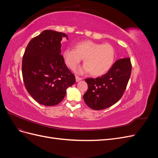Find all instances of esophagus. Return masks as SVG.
I'll use <instances>...</instances> for the list:
<instances>
[{
	"mask_svg": "<svg viewBox=\"0 0 158 158\" xmlns=\"http://www.w3.org/2000/svg\"><path fill=\"white\" fill-rule=\"evenodd\" d=\"M82 80V78H80V77H78V76H76V82H79V81H80V80Z\"/></svg>",
	"mask_w": 158,
	"mask_h": 158,
	"instance_id": "esophagus-1",
	"label": "esophagus"
}]
</instances>
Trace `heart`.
Wrapping results in <instances>:
<instances>
[{
    "label": "heart",
    "mask_w": 158,
    "mask_h": 158,
    "mask_svg": "<svg viewBox=\"0 0 158 158\" xmlns=\"http://www.w3.org/2000/svg\"><path fill=\"white\" fill-rule=\"evenodd\" d=\"M66 64L74 69L84 59V64L78 73H89L94 76L106 73L111 67L115 57V51L110 44H99L92 41H83L75 45V49L67 48L63 52Z\"/></svg>",
    "instance_id": "b5f03b06"
}]
</instances>
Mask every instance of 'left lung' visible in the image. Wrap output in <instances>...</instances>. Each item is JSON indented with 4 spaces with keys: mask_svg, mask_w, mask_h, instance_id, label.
I'll list each match as a JSON object with an SVG mask.
<instances>
[{
    "mask_svg": "<svg viewBox=\"0 0 158 158\" xmlns=\"http://www.w3.org/2000/svg\"><path fill=\"white\" fill-rule=\"evenodd\" d=\"M131 70V59H121L101 77L85 79L88 89L83 95L85 103L94 110L106 109L117 103L125 92Z\"/></svg>",
    "mask_w": 158,
    "mask_h": 158,
    "instance_id": "left-lung-1",
    "label": "left lung"
}]
</instances>
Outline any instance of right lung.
I'll list each match as a JSON object with an SVG mask.
<instances>
[{
  "label": "right lung",
  "instance_id": "add662e5",
  "mask_svg": "<svg viewBox=\"0 0 158 158\" xmlns=\"http://www.w3.org/2000/svg\"><path fill=\"white\" fill-rule=\"evenodd\" d=\"M64 33L47 30L29 42L22 60L25 87L37 102L54 106L63 101L66 89L75 82V76L60 55Z\"/></svg>",
  "mask_w": 158,
  "mask_h": 158
}]
</instances>
